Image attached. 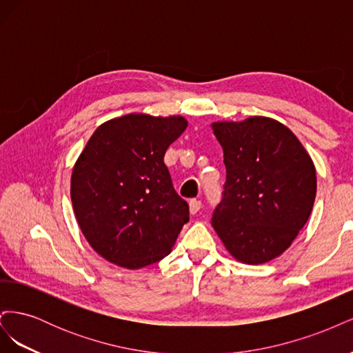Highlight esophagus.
Wrapping results in <instances>:
<instances>
[{"label":"esophagus","mask_w":353,"mask_h":353,"mask_svg":"<svg viewBox=\"0 0 353 353\" xmlns=\"http://www.w3.org/2000/svg\"><path fill=\"white\" fill-rule=\"evenodd\" d=\"M188 206H190V213H193V215H194V213H197L200 210L201 201L197 200V199H193V200L188 201Z\"/></svg>","instance_id":"obj_1"}]
</instances>
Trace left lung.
<instances>
[{"instance_id":"8db88e82","label":"left lung","mask_w":353,"mask_h":353,"mask_svg":"<svg viewBox=\"0 0 353 353\" xmlns=\"http://www.w3.org/2000/svg\"><path fill=\"white\" fill-rule=\"evenodd\" d=\"M227 181L212 225L234 259L266 263L290 248L311 215L316 170L288 128L265 116L213 122Z\"/></svg>"}]
</instances>
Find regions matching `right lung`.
<instances>
[{
  "label": "right lung",
  "mask_w": 353,
  "mask_h": 353,
  "mask_svg": "<svg viewBox=\"0 0 353 353\" xmlns=\"http://www.w3.org/2000/svg\"><path fill=\"white\" fill-rule=\"evenodd\" d=\"M183 116L130 113L101 123L72 170L78 225L101 258L140 270L172 252L190 212L163 162L185 131Z\"/></svg>",
  "instance_id": "obj_1"
}]
</instances>
